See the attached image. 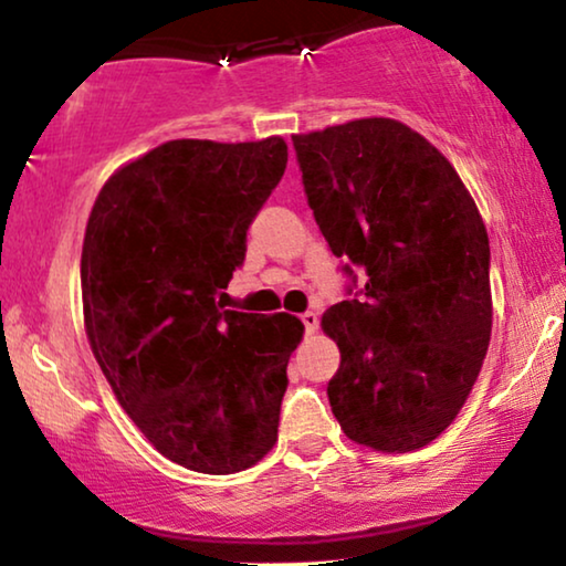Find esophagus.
<instances>
[{"instance_id":"34e87169","label":"esophagus","mask_w":566,"mask_h":566,"mask_svg":"<svg viewBox=\"0 0 566 566\" xmlns=\"http://www.w3.org/2000/svg\"><path fill=\"white\" fill-rule=\"evenodd\" d=\"M300 319H302V325H305V333H315L317 331V325H319L317 312H310V310L302 312Z\"/></svg>"}]
</instances>
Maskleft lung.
Returning a JSON list of instances; mask_svg holds the SVG:
<instances>
[{
    "instance_id": "obj_1",
    "label": "left lung",
    "mask_w": 566,
    "mask_h": 566,
    "mask_svg": "<svg viewBox=\"0 0 566 566\" xmlns=\"http://www.w3.org/2000/svg\"><path fill=\"white\" fill-rule=\"evenodd\" d=\"M292 142L331 251L366 272V284L323 315L340 348L327 384L333 415L370 450H419L460 415L491 343L483 218L442 151L396 119ZM345 274L356 284L349 264Z\"/></svg>"
}]
</instances>
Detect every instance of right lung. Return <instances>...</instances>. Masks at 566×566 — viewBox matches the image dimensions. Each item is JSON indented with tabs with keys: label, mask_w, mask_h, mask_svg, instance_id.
Masks as SVG:
<instances>
[{
	"label": "right lung",
	"mask_w": 566,
	"mask_h": 566,
	"mask_svg": "<svg viewBox=\"0 0 566 566\" xmlns=\"http://www.w3.org/2000/svg\"><path fill=\"white\" fill-rule=\"evenodd\" d=\"M286 167L282 137L172 139L108 177L81 254L91 350L142 434L231 475L276 442L297 317L221 310L247 231Z\"/></svg>",
	"instance_id": "right-lung-1"
}]
</instances>
